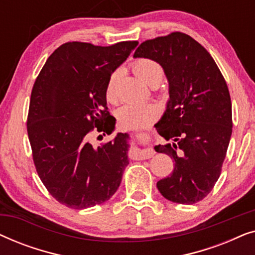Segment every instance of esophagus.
Listing matches in <instances>:
<instances>
[{"instance_id": "esophagus-1", "label": "esophagus", "mask_w": 255, "mask_h": 255, "mask_svg": "<svg viewBox=\"0 0 255 255\" xmlns=\"http://www.w3.org/2000/svg\"><path fill=\"white\" fill-rule=\"evenodd\" d=\"M140 137L144 139V137H145V139H146V135H144V134H140ZM154 149H153L151 146H145L144 148H141L140 151H139V153H138V156H139V159H149V158H152L153 155H154Z\"/></svg>"}]
</instances>
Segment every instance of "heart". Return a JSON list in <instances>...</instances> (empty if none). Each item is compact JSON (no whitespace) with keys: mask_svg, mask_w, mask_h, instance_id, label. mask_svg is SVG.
Segmentation results:
<instances>
[{"mask_svg":"<svg viewBox=\"0 0 255 255\" xmlns=\"http://www.w3.org/2000/svg\"><path fill=\"white\" fill-rule=\"evenodd\" d=\"M134 74L148 86L159 85L162 79V68L158 62L148 58H140L133 62ZM117 72L113 73L106 86V99L108 102L117 101L116 93ZM159 109L152 103H128L118 108L116 117L120 125L127 130H138L147 127L158 117Z\"/></svg>","mask_w":255,"mask_h":255,"instance_id":"obj_1","label":"heart"}]
</instances>
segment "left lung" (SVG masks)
Here are the masks:
<instances>
[{
    "label": "left lung",
    "mask_w": 255,
    "mask_h": 255,
    "mask_svg": "<svg viewBox=\"0 0 255 255\" xmlns=\"http://www.w3.org/2000/svg\"><path fill=\"white\" fill-rule=\"evenodd\" d=\"M133 58L156 61L168 80V102L154 125L168 142L154 149L169 155L175 165L156 187L174 203H196L219 179L231 139L228 85L210 53L186 33L146 40Z\"/></svg>",
    "instance_id": "obj_1"
}]
</instances>
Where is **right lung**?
I'll list each match as a JSON object with an SVG mask.
<instances>
[{
    "mask_svg": "<svg viewBox=\"0 0 255 255\" xmlns=\"http://www.w3.org/2000/svg\"><path fill=\"white\" fill-rule=\"evenodd\" d=\"M138 41L111 46L62 44L52 53L31 93L27 134L41 182L58 202L82 210L110 200L128 165V133L101 146L92 132L111 134L106 86ZM101 135V134H100Z\"/></svg>",
    "mask_w": 255,
    "mask_h": 255,
    "instance_id": "obj_1",
    "label": "right lung"
}]
</instances>
